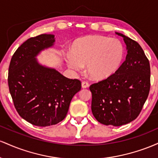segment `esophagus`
<instances>
[{"label": "esophagus", "instance_id": "34e87169", "mask_svg": "<svg viewBox=\"0 0 158 158\" xmlns=\"http://www.w3.org/2000/svg\"><path fill=\"white\" fill-rule=\"evenodd\" d=\"M81 87H82L83 88H88V87H89V83H88V81H82V82H81Z\"/></svg>", "mask_w": 158, "mask_h": 158}]
</instances>
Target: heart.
I'll list each match as a JSON object with an SVG mask.
<instances>
[{
	"instance_id": "1",
	"label": "heart",
	"mask_w": 158,
	"mask_h": 158,
	"mask_svg": "<svg viewBox=\"0 0 158 158\" xmlns=\"http://www.w3.org/2000/svg\"><path fill=\"white\" fill-rule=\"evenodd\" d=\"M71 54L66 56L68 66L75 71L86 70L92 79L102 80L119 68L125 55L121 41L117 38L91 35L79 38L72 43Z\"/></svg>"
}]
</instances>
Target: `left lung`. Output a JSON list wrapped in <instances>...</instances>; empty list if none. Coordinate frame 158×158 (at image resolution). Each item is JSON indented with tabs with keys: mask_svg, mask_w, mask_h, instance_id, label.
<instances>
[{
	"mask_svg": "<svg viewBox=\"0 0 158 158\" xmlns=\"http://www.w3.org/2000/svg\"><path fill=\"white\" fill-rule=\"evenodd\" d=\"M126 44V60L117 71L90 86L91 110L106 126H120L138 117L150 90V64L137 41L119 32Z\"/></svg>",
	"mask_w": 158,
	"mask_h": 158,
	"instance_id": "1",
	"label": "left lung"
}]
</instances>
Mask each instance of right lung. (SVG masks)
<instances>
[{
	"label": "right lung",
	"instance_id": "right-lung-1",
	"mask_svg": "<svg viewBox=\"0 0 158 158\" xmlns=\"http://www.w3.org/2000/svg\"><path fill=\"white\" fill-rule=\"evenodd\" d=\"M54 42L51 34L27 39L16 50L9 67V89L15 109L34 126H49L62 121L72 98L81 90L79 79H68L35 59Z\"/></svg>",
	"mask_w": 158,
	"mask_h": 158
}]
</instances>
